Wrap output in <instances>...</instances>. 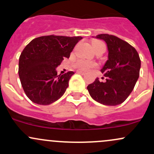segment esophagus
Returning a JSON list of instances; mask_svg holds the SVG:
<instances>
[{
    "instance_id": "1",
    "label": "esophagus",
    "mask_w": 154,
    "mask_h": 154,
    "mask_svg": "<svg viewBox=\"0 0 154 154\" xmlns=\"http://www.w3.org/2000/svg\"><path fill=\"white\" fill-rule=\"evenodd\" d=\"M77 74H82V75H83V74H85V72H81V71H77Z\"/></svg>"
}]
</instances>
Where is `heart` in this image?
<instances>
[{"mask_svg": "<svg viewBox=\"0 0 154 154\" xmlns=\"http://www.w3.org/2000/svg\"><path fill=\"white\" fill-rule=\"evenodd\" d=\"M92 47L95 52L100 48L105 49V44L100 40H94L92 42ZM73 66L75 69L80 71H88L92 68H95L97 66V64L94 62L88 61V60H82V59H78L76 60L73 64Z\"/></svg>", "mask_w": 154, "mask_h": 154, "instance_id": "heart-1", "label": "heart"}]
</instances>
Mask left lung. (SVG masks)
<instances>
[{"mask_svg": "<svg viewBox=\"0 0 154 154\" xmlns=\"http://www.w3.org/2000/svg\"><path fill=\"white\" fill-rule=\"evenodd\" d=\"M96 37L104 40L107 45L108 60L101 69L106 80L100 82L96 78L87 89L100 104L118 105L127 99L138 80L141 66L139 54L134 47L116 36L102 33Z\"/></svg>", "mask_w": 154, "mask_h": 154, "instance_id": "8db88e82", "label": "left lung"}]
</instances>
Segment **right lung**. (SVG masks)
<instances>
[{"label":"right lung","mask_w":154,"mask_h":154,"mask_svg":"<svg viewBox=\"0 0 154 154\" xmlns=\"http://www.w3.org/2000/svg\"><path fill=\"white\" fill-rule=\"evenodd\" d=\"M82 36H43L34 38L25 47L19 58L21 85L28 99L42 105H48L60 99L74 74H59L55 68L71 52Z\"/></svg>","instance_id":"1"}]
</instances>
